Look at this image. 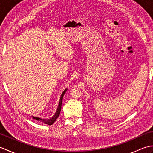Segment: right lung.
<instances>
[{
	"mask_svg": "<svg viewBox=\"0 0 153 153\" xmlns=\"http://www.w3.org/2000/svg\"><path fill=\"white\" fill-rule=\"evenodd\" d=\"M67 89H65L62 94L61 95V97H60V102H59V104H58V108H57V110L56 113L54 114V115L53 117H52L50 119H42V118H37V117H33V119H35L37 120V121H41L42 122H43L45 123H46V124H48V125H52L53 124L54 122L56 121V120L58 118V116H59L60 115V111H61V106H62V99H63V97L64 95V93H66Z\"/></svg>",
	"mask_w": 153,
	"mask_h": 153,
	"instance_id": "1",
	"label": "right lung"
}]
</instances>
